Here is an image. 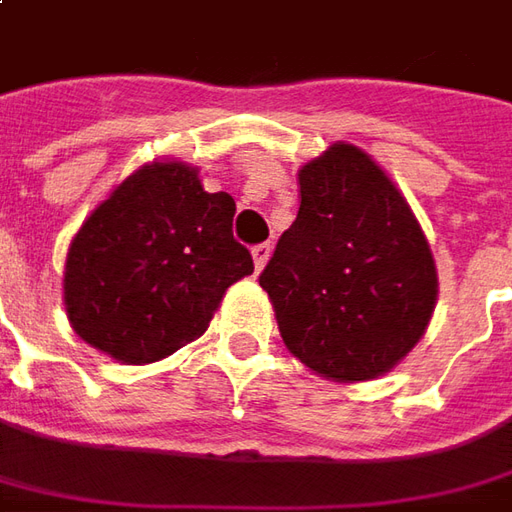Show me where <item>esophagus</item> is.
Returning a JSON list of instances; mask_svg holds the SVG:
<instances>
[{
	"instance_id": "obj_1",
	"label": "esophagus",
	"mask_w": 512,
	"mask_h": 512,
	"mask_svg": "<svg viewBox=\"0 0 512 512\" xmlns=\"http://www.w3.org/2000/svg\"><path fill=\"white\" fill-rule=\"evenodd\" d=\"M253 253V264H256V273H262L264 264H267V259H270V253H273V248L264 242V245H256V248L250 250Z\"/></svg>"
}]
</instances>
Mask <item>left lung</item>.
<instances>
[{"label": "left lung", "mask_w": 512, "mask_h": 512, "mask_svg": "<svg viewBox=\"0 0 512 512\" xmlns=\"http://www.w3.org/2000/svg\"><path fill=\"white\" fill-rule=\"evenodd\" d=\"M301 206L259 276L281 340L317 376L370 382L429 329L438 267L393 178L357 144L298 169Z\"/></svg>", "instance_id": "1"}]
</instances>
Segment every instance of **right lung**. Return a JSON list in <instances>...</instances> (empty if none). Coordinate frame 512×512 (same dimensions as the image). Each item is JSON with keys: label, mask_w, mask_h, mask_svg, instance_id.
Instances as JSON below:
<instances>
[{"label": "right lung", "mask_w": 512, "mask_h": 512, "mask_svg": "<svg viewBox=\"0 0 512 512\" xmlns=\"http://www.w3.org/2000/svg\"><path fill=\"white\" fill-rule=\"evenodd\" d=\"M234 211V197L206 192L186 161L133 169L69 242L63 306L74 334L122 365L195 343L225 290L253 273L231 234Z\"/></svg>", "instance_id": "obj_1"}]
</instances>
